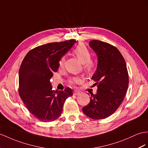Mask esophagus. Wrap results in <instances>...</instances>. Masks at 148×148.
I'll list each match as a JSON object with an SVG mask.
<instances>
[{
	"mask_svg": "<svg viewBox=\"0 0 148 148\" xmlns=\"http://www.w3.org/2000/svg\"><path fill=\"white\" fill-rule=\"evenodd\" d=\"M80 92L77 91V90H75V91L73 92V95H78L79 94H80Z\"/></svg>",
	"mask_w": 148,
	"mask_h": 148,
	"instance_id": "1",
	"label": "esophagus"
}]
</instances>
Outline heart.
<instances>
[{"mask_svg":"<svg viewBox=\"0 0 148 148\" xmlns=\"http://www.w3.org/2000/svg\"><path fill=\"white\" fill-rule=\"evenodd\" d=\"M73 51L75 55L78 58V59L82 63H84V68L85 70L88 72L92 71L95 67V63L93 60L90 59V53L87 48L84 45L80 44L75 48ZM64 60H65V58H64V56L60 59L59 62V66L60 67H62L63 66ZM81 82L82 78L80 77H75L70 80L71 84H78Z\"/></svg>","mask_w":148,"mask_h":148,"instance_id":"obj_1","label":"heart"}]
</instances>
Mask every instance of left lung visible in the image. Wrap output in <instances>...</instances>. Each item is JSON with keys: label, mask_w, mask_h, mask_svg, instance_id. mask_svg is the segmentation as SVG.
Here are the masks:
<instances>
[{"label": "left lung", "mask_w": 148, "mask_h": 148, "mask_svg": "<svg viewBox=\"0 0 148 148\" xmlns=\"http://www.w3.org/2000/svg\"><path fill=\"white\" fill-rule=\"evenodd\" d=\"M89 46L98 60L92 77L98 89L96 94H91L90 103L82 110L93 119H102L114 114L124 100L129 75L124 58L116 47L98 40L90 41Z\"/></svg>", "instance_id": "obj_1"}]
</instances>
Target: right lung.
<instances>
[{
	"label": "right lung",
	"mask_w": 148,
	"mask_h": 148,
	"mask_svg": "<svg viewBox=\"0 0 148 148\" xmlns=\"http://www.w3.org/2000/svg\"><path fill=\"white\" fill-rule=\"evenodd\" d=\"M75 39L41 45L29 51L19 71V93L27 110L38 120L52 122L62 113L70 88L52 90L50 79L59 68L60 59L72 48Z\"/></svg>",
	"instance_id": "obj_1"
}]
</instances>
